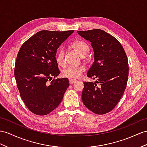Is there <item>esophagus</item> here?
Returning a JSON list of instances; mask_svg holds the SVG:
<instances>
[{
	"instance_id": "1",
	"label": "esophagus",
	"mask_w": 147,
	"mask_h": 147,
	"mask_svg": "<svg viewBox=\"0 0 147 147\" xmlns=\"http://www.w3.org/2000/svg\"><path fill=\"white\" fill-rule=\"evenodd\" d=\"M69 84H72L74 83V82H76V81L73 80H69Z\"/></svg>"
}]
</instances>
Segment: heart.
Returning a JSON list of instances; mask_svg holds the SVG:
<instances>
[{"instance_id": "1", "label": "heart", "mask_w": 147, "mask_h": 147, "mask_svg": "<svg viewBox=\"0 0 147 147\" xmlns=\"http://www.w3.org/2000/svg\"><path fill=\"white\" fill-rule=\"evenodd\" d=\"M71 46L82 57L87 56L89 51V47L87 43L82 40H76L71 44ZM56 61L58 65L63 66L65 65V50L63 48H59L55 55ZM86 70L83 66H69L64 69L63 75L64 77L69 78V80H76L80 78Z\"/></svg>"}]
</instances>
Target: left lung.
Instances as JSON below:
<instances>
[{"label":"left lung","instance_id":"obj_1","mask_svg":"<svg viewBox=\"0 0 147 147\" xmlns=\"http://www.w3.org/2000/svg\"><path fill=\"white\" fill-rule=\"evenodd\" d=\"M91 42L94 50L92 65L87 76L94 82H84L82 100L96 114L111 112L123 94L129 77V63L122 45L115 37L100 29L78 31Z\"/></svg>","mask_w":147,"mask_h":147}]
</instances>
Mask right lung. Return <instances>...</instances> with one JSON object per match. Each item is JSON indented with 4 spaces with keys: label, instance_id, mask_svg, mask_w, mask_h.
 <instances>
[{
    "label": "right lung",
    "instance_id": "add662e5",
    "mask_svg": "<svg viewBox=\"0 0 147 147\" xmlns=\"http://www.w3.org/2000/svg\"><path fill=\"white\" fill-rule=\"evenodd\" d=\"M73 30H42L22 45L15 65L14 75L22 100L33 114L45 115L61 102L69 85L67 78L53 79L60 74L56 50Z\"/></svg>",
    "mask_w": 147,
    "mask_h": 147
}]
</instances>
